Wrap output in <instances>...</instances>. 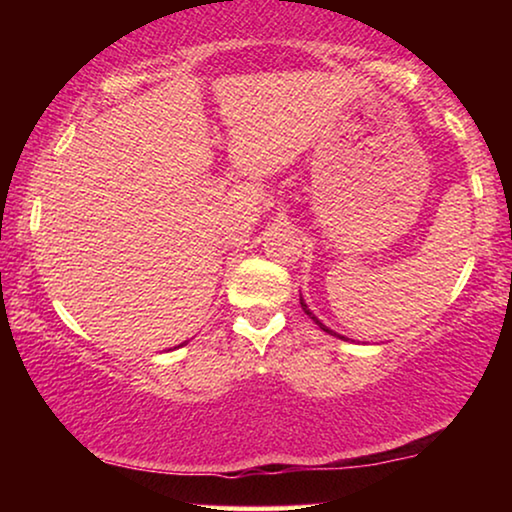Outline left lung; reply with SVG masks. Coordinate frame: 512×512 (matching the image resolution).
<instances>
[{
    "label": "left lung",
    "instance_id": "obj_1",
    "mask_svg": "<svg viewBox=\"0 0 512 512\" xmlns=\"http://www.w3.org/2000/svg\"><path fill=\"white\" fill-rule=\"evenodd\" d=\"M300 307H303V312L307 314V317H310V319L314 321V324H317V326L321 328V331H326L328 335H335V338H340V340H349V338H345V335H340V333H335V331H331V328H328L326 324H321V321H319L317 317H314V312L310 310V307H307V303H305V298H303V296H300Z\"/></svg>",
    "mask_w": 512,
    "mask_h": 512
}]
</instances>
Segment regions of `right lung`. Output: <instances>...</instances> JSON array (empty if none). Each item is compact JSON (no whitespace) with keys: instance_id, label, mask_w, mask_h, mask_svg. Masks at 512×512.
<instances>
[{"instance_id":"obj_1","label":"right lung","mask_w":512,"mask_h":512,"mask_svg":"<svg viewBox=\"0 0 512 512\" xmlns=\"http://www.w3.org/2000/svg\"><path fill=\"white\" fill-rule=\"evenodd\" d=\"M181 345H186V342H181ZM181 345H179V347H181Z\"/></svg>"}]
</instances>
